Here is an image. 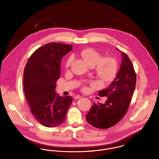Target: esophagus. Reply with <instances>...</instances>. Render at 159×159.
Instances as JSON below:
<instances>
[{
    "label": "esophagus",
    "instance_id": "34e87169",
    "mask_svg": "<svg viewBox=\"0 0 159 159\" xmlns=\"http://www.w3.org/2000/svg\"><path fill=\"white\" fill-rule=\"evenodd\" d=\"M82 97V96H81L77 95L75 96H74V98H75V99H80Z\"/></svg>",
    "mask_w": 159,
    "mask_h": 159
}]
</instances>
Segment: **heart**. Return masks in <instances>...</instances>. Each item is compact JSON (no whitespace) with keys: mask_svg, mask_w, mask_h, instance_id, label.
I'll return each instance as SVG.
<instances>
[{"mask_svg":"<svg viewBox=\"0 0 159 159\" xmlns=\"http://www.w3.org/2000/svg\"><path fill=\"white\" fill-rule=\"evenodd\" d=\"M82 57L91 66H96V71L99 77L104 80H110L115 75L117 63L112 57L103 58L102 55L93 49L84 50L81 53ZM74 56H70L66 61L65 67L69 68L74 61Z\"/></svg>","mask_w":159,"mask_h":159,"instance_id":"1","label":"heart"}]
</instances>
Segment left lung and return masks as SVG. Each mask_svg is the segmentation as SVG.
<instances>
[{"instance_id": "8db88e82", "label": "left lung", "mask_w": 159, "mask_h": 159, "mask_svg": "<svg viewBox=\"0 0 159 159\" xmlns=\"http://www.w3.org/2000/svg\"><path fill=\"white\" fill-rule=\"evenodd\" d=\"M122 57L116 78L108 88L99 92L100 96H107V101L104 104L94 102L86 115L88 123L97 128L107 129L117 124L126 114L130 104L135 89L136 75L128 57L124 52Z\"/></svg>"}]
</instances>
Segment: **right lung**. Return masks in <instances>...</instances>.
Instances as JSON below:
<instances>
[{
  "label": "right lung",
  "instance_id": "obj_1",
  "mask_svg": "<svg viewBox=\"0 0 159 159\" xmlns=\"http://www.w3.org/2000/svg\"><path fill=\"white\" fill-rule=\"evenodd\" d=\"M72 45L52 42L37 49L24 70V92L34 118L47 127L63 124L72 101L69 96L56 94V83L60 77V63Z\"/></svg>",
  "mask_w": 159,
  "mask_h": 159
}]
</instances>
